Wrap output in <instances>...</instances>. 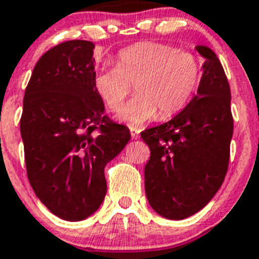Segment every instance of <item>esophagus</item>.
Here are the masks:
<instances>
[{"label": "esophagus", "mask_w": 259, "mask_h": 259, "mask_svg": "<svg viewBox=\"0 0 259 259\" xmlns=\"http://www.w3.org/2000/svg\"><path fill=\"white\" fill-rule=\"evenodd\" d=\"M130 132H131V138L135 139V140L140 138V135H139L138 130H135V128H131V130H130Z\"/></svg>", "instance_id": "34e87169"}]
</instances>
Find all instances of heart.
<instances>
[{
  "mask_svg": "<svg viewBox=\"0 0 259 259\" xmlns=\"http://www.w3.org/2000/svg\"><path fill=\"white\" fill-rule=\"evenodd\" d=\"M201 65L197 57L172 45L140 42L117 53L115 66L94 74V89L107 108L119 111L134 84L138 95L119 119L132 127L172 116L187 106L197 90Z\"/></svg>",
  "mask_w": 259,
  "mask_h": 259,
  "instance_id": "b5f03b06",
  "label": "heart"
}]
</instances>
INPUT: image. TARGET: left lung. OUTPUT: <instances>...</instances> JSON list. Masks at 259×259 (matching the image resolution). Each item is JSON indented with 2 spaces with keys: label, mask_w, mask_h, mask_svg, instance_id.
I'll list each match as a JSON object with an SVG mask.
<instances>
[{
  "label": "left lung",
  "mask_w": 259,
  "mask_h": 259,
  "mask_svg": "<svg viewBox=\"0 0 259 259\" xmlns=\"http://www.w3.org/2000/svg\"><path fill=\"white\" fill-rule=\"evenodd\" d=\"M196 50L205 59L197 95L169 121L142 132L151 149L145 194L153 210L168 220L201 210L222 185L229 165V83L214 51L202 45Z\"/></svg>",
  "instance_id": "left-lung-1"
}]
</instances>
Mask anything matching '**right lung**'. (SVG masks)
<instances>
[{
    "label": "right lung",
    "instance_id": "add662e5",
    "mask_svg": "<svg viewBox=\"0 0 259 259\" xmlns=\"http://www.w3.org/2000/svg\"><path fill=\"white\" fill-rule=\"evenodd\" d=\"M90 40H67L46 51L25 90L21 136L30 185L59 219L82 221L107 192L104 166L131 139L104 115L94 89Z\"/></svg>",
    "mask_w": 259,
    "mask_h": 259
}]
</instances>
